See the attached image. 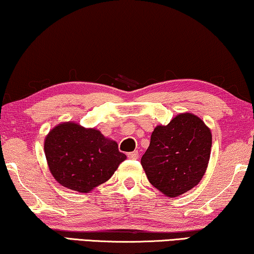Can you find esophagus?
<instances>
[{"label":"esophagus","instance_id":"34e87169","mask_svg":"<svg viewBox=\"0 0 254 254\" xmlns=\"http://www.w3.org/2000/svg\"><path fill=\"white\" fill-rule=\"evenodd\" d=\"M127 158L131 159V160H137L139 158L138 151H133V152H131V153H127Z\"/></svg>","mask_w":254,"mask_h":254}]
</instances>
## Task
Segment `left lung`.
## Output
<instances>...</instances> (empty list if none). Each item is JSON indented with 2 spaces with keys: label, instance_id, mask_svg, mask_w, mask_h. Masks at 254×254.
<instances>
[{
  "label": "left lung",
  "instance_id": "1",
  "mask_svg": "<svg viewBox=\"0 0 254 254\" xmlns=\"http://www.w3.org/2000/svg\"><path fill=\"white\" fill-rule=\"evenodd\" d=\"M212 132L197 115L181 113L154 128L141 158L149 183L169 198L199 184L208 167Z\"/></svg>",
  "mask_w": 254,
  "mask_h": 254
}]
</instances>
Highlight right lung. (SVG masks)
<instances>
[{"label":"right lung","instance_id":"add662e5","mask_svg":"<svg viewBox=\"0 0 254 254\" xmlns=\"http://www.w3.org/2000/svg\"><path fill=\"white\" fill-rule=\"evenodd\" d=\"M45 155L53 177L62 187L88 193L113 176L127 155L94 127L63 122L45 138Z\"/></svg>","mask_w":254,"mask_h":254}]
</instances>
